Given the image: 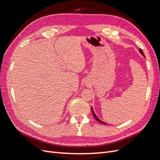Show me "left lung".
<instances>
[{"label": "left lung", "mask_w": 160, "mask_h": 160, "mask_svg": "<svg viewBox=\"0 0 160 160\" xmlns=\"http://www.w3.org/2000/svg\"><path fill=\"white\" fill-rule=\"evenodd\" d=\"M139 52H140V53H141V54L142 55H143V57H145V55H144V54H143V51H142V49H139ZM91 111H92V113H93V117L95 118V119L98 121V122H99V123H102V124H107V123H104V122H101V121L97 117V115H95V113H94V111H93V108H91Z\"/></svg>", "instance_id": "8db88e82"}]
</instances>
